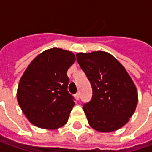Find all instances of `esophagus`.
<instances>
[{
	"label": "esophagus",
	"mask_w": 152,
	"mask_h": 152,
	"mask_svg": "<svg viewBox=\"0 0 152 152\" xmlns=\"http://www.w3.org/2000/svg\"><path fill=\"white\" fill-rule=\"evenodd\" d=\"M75 99H77V100H78V99H80V94H79V93H76L75 95Z\"/></svg>",
	"instance_id": "obj_1"
}]
</instances>
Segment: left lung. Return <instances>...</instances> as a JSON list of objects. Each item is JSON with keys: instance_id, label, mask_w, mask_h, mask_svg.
Returning <instances> with one entry per match:
<instances>
[{"instance_id": "8db88e82", "label": "left lung", "mask_w": 152, "mask_h": 152, "mask_svg": "<svg viewBox=\"0 0 152 152\" xmlns=\"http://www.w3.org/2000/svg\"><path fill=\"white\" fill-rule=\"evenodd\" d=\"M76 56L92 87V98L83 106L91 127L99 132L121 128L138 104V91L129 74L106 52L79 53Z\"/></svg>"}]
</instances>
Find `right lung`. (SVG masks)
Wrapping results in <instances>:
<instances>
[{
    "label": "right lung",
    "mask_w": 152,
    "mask_h": 152,
    "mask_svg": "<svg viewBox=\"0 0 152 152\" xmlns=\"http://www.w3.org/2000/svg\"><path fill=\"white\" fill-rule=\"evenodd\" d=\"M75 60L71 52L54 48L38 55L24 72L18 87V102L35 126L56 129L67 122L75 98L67 90L66 73Z\"/></svg>",
    "instance_id": "1"
}]
</instances>
